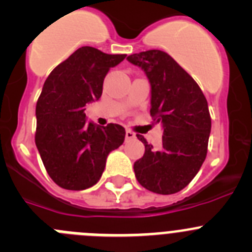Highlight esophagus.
Wrapping results in <instances>:
<instances>
[{"label":"esophagus","mask_w":252,"mask_h":252,"mask_svg":"<svg viewBox=\"0 0 252 252\" xmlns=\"http://www.w3.org/2000/svg\"><path fill=\"white\" fill-rule=\"evenodd\" d=\"M135 138V134L133 133L131 130H126V140H130V139H134Z\"/></svg>","instance_id":"esophagus-1"}]
</instances>
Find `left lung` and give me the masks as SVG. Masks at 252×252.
<instances>
[{
    "label": "left lung",
    "mask_w": 252,
    "mask_h": 252,
    "mask_svg": "<svg viewBox=\"0 0 252 252\" xmlns=\"http://www.w3.org/2000/svg\"><path fill=\"white\" fill-rule=\"evenodd\" d=\"M142 68L152 88L150 115L163 126V145L153 149L143 135V158L134 163L142 187L157 194H175L200 170L208 153L211 118L200 87L168 53L159 49L126 57Z\"/></svg>",
    "instance_id": "obj_1"
}]
</instances>
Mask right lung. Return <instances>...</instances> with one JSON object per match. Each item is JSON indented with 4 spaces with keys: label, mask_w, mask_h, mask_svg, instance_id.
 <instances>
[{
    "label": "right lung",
    "mask_w": 252,
    "mask_h": 252,
    "mask_svg": "<svg viewBox=\"0 0 252 252\" xmlns=\"http://www.w3.org/2000/svg\"><path fill=\"white\" fill-rule=\"evenodd\" d=\"M126 57L81 47L44 82L36 105L34 140L47 173L63 189L97 184L108 154L123 144V126L87 122L84 110L87 103L99 99L107 73Z\"/></svg>",
    "instance_id": "add662e5"
}]
</instances>
